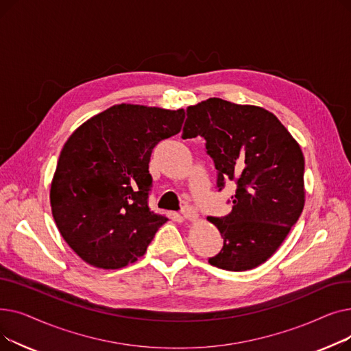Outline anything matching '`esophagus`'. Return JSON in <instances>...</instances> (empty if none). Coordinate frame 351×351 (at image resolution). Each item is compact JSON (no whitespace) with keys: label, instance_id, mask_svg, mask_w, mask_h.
Wrapping results in <instances>:
<instances>
[{"label":"esophagus","instance_id":"34e87169","mask_svg":"<svg viewBox=\"0 0 351 351\" xmlns=\"http://www.w3.org/2000/svg\"><path fill=\"white\" fill-rule=\"evenodd\" d=\"M182 215L186 220H196L197 219V212L192 205H185L182 208Z\"/></svg>","mask_w":351,"mask_h":351}]
</instances>
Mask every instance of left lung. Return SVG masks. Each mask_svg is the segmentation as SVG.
Masks as SVG:
<instances>
[{
    "label": "left lung",
    "mask_w": 351,
    "mask_h": 351,
    "mask_svg": "<svg viewBox=\"0 0 351 351\" xmlns=\"http://www.w3.org/2000/svg\"><path fill=\"white\" fill-rule=\"evenodd\" d=\"M182 138L202 136L217 171L216 186L236 183L232 212L208 219L223 237L209 263L245 271L279 249L304 206V158L269 110L209 98L186 109Z\"/></svg>",
    "instance_id": "obj_1"
}]
</instances>
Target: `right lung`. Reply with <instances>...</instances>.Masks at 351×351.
Wrapping results in <instances>:
<instances>
[{"label":"right lung","instance_id":"obj_1","mask_svg":"<svg viewBox=\"0 0 351 351\" xmlns=\"http://www.w3.org/2000/svg\"><path fill=\"white\" fill-rule=\"evenodd\" d=\"M183 119V109L121 104L68 138L49 199L61 236L84 262L121 269L145 254L168 220L147 206L151 154L180 132Z\"/></svg>","mask_w":351,"mask_h":351}]
</instances>
